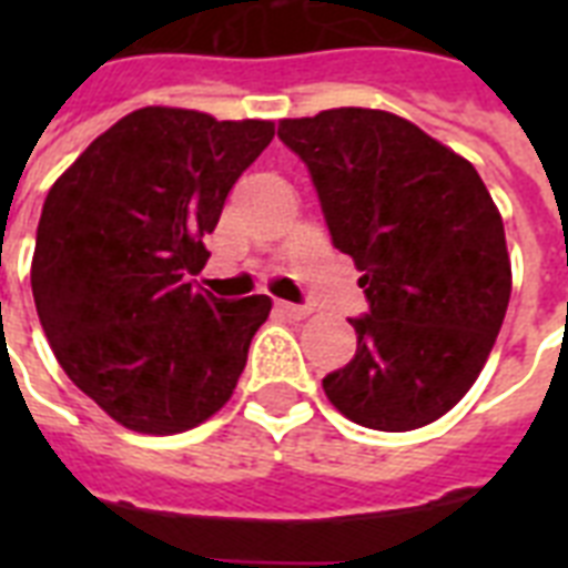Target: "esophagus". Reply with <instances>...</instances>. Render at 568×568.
<instances>
[{"mask_svg": "<svg viewBox=\"0 0 568 568\" xmlns=\"http://www.w3.org/2000/svg\"><path fill=\"white\" fill-rule=\"evenodd\" d=\"M276 312H283V315H288V318H306V315H310V306H301V303H285V301H280L276 303Z\"/></svg>", "mask_w": 568, "mask_h": 568, "instance_id": "obj_1", "label": "esophagus"}]
</instances>
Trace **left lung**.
<instances>
[{
	"label": "left lung",
	"instance_id": "left-lung-1",
	"mask_svg": "<svg viewBox=\"0 0 568 568\" xmlns=\"http://www.w3.org/2000/svg\"><path fill=\"white\" fill-rule=\"evenodd\" d=\"M310 168L333 247L363 271L354 359L329 404L372 430L436 422L466 395L510 303L501 214L471 164L409 120L329 109L280 120Z\"/></svg>",
	"mask_w": 568,
	"mask_h": 568
}]
</instances>
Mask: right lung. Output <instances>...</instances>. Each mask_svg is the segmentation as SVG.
I'll use <instances>...</instances> for the list:
<instances>
[{
  "label": "right lung",
  "instance_id": "right-lung-1",
  "mask_svg": "<svg viewBox=\"0 0 568 568\" xmlns=\"http://www.w3.org/2000/svg\"><path fill=\"white\" fill-rule=\"evenodd\" d=\"M271 120L138 109L49 189L31 294L52 354L129 430L171 436L232 397L271 297L221 301L191 280Z\"/></svg>",
  "mask_w": 568,
  "mask_h": 568
}]
</instances>
